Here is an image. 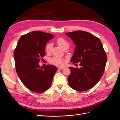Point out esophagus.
<instances>
[{"label":"esophagus","instance_id":"34e87169","mask_svg":"<svg viewBox=\"0 0 120 120\" xmlns=\"http://www.w3.org/2000/svg\"><path fill=\"white\" fill-rule=\"evenodd\" d=\"M64 68V67H59V70H63V69Z\"/></svg>","mask_w":120,"mask_h":120}]
</instances>
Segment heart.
Masks as SVG:
<instances>
[{"label": "heart", "mask_w": 120, "mask_h": 120, "mask_svg": "<svg viewBox=\"0 0 120 120\" xmlns=\"http://www.w3.org/2000/svg\"><path fill=\"white\" fill-rule=\"evenodd\" d=\"M56 43L60 48L64 49V48H68L69 44L68 42L66 41L63 38H59L56 40ZM52 49V44L51 43H47L45 46V52L47 53H50L51 52ZM49 61L50 64L56 66H63L64 65L66 60L60 57L53 56L50 58L49 59Z\"/></svg>", "instance_id": "heart-1"}]
</instances>
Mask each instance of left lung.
<instances>
[{"label":"left lung","mask_w":120,"mask_h":120,"mask_svg":"<svg viewBox=\"0 0 120 120\" xmlns=\"http://www.w3.org/2000/svg\"><path fill=\"white\" fill-rule=\"evenodd\" d=\"M66 34L76 45L71 61L73 64L79 62L81 66L79 68H68L71 70L68 84L77 91L89 90L99 82L105 71L107 56L102 43L96 36L85 31L77 30Z\"/></svg>","instance_id":"8db88e82"}]
</instances>
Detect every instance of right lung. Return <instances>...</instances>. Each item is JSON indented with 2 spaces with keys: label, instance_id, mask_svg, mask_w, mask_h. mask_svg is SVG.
<instances>
[{
  "label": "right lung",
  "instance_id": "right-lung-1",
  "mask_svg": "<svg viewBox=\"0 0 120 120\" xmlns=\"http://www.w3.org/2000/svg\"><path fill=\"white\" fill-rule=\"evenodd\" d=\"M52 34L34 31L20 37L14 49V57L17 74L23 84L35 93H41L51 86L56 68L52 65L41 67L39 63L45 56L46 43Z\"/></svg>",
  "mask_w": 120,
  "mask_h": 120
}]
</instances>
